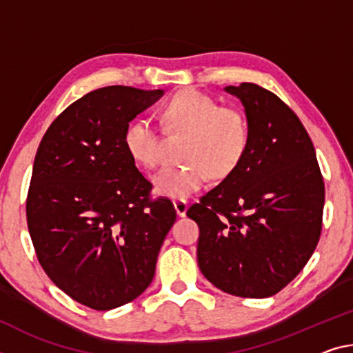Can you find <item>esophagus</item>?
Masks as SVG:
<instances>
[{
  "mask_svg": "<svg viewBox=\"0 0 353 353\" xmlns=\"http://www.w3.org/2000/svg\"><path fill=\"white\" fill-rule=\"evenodd\" d=\"M174 209H176V214L179 216H185L187 210H188V203L185 199H177V201H174Z\"/></svg>",
  "mask_w": 353,
  "mask_h": 353,
  "instance_id": "1",
  "label": "esophagus"
}]
</instances>
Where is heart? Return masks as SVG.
I'll return each instance as SVG.
<instances>
[{"label":"heart","instance_id":"obj_1","mask_svg":"<svg viewBox=\"0 0 353 353\" xmlns=\"http://www.w3.org/2000/svg\"><path fill=\"white\" fill-rule=\"evenodd\" d=\"M170 130L188 133L183 166H165L154 176L155 192L183 199L204 185L210 172L225 177L242 161L250 144V125L242 111L220 106L196 89H183L165 105ZM124 148L135 163L154 168L160 161V135L149 119H135L124 132Z\"/></svg>","mask_w":353,"mask_h":353}]
</instances>
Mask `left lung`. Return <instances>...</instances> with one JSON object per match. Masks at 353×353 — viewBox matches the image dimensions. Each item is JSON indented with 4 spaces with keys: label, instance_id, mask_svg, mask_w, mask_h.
Instances as JSON below:
<instances>
[{
    "label": "left lung",
    "instance_id": "1",
    "mask_svg": "<svg viewBox=\"0 0 353 353\" xmlns=\"http://www.w3.org/2000/svg\"><path fill=\"white\" fill-rule=\"evenodd\" d=\"M225 91L243 105L248 149L187 215L199 226L203 275L223 292L265 299L314 253L325 188L311 138L281 99L254 83Z\"/></svg>",
    "mask_w": 353,
    "mask_h": 353
}]
</instances>
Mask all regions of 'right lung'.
Returning a JSON list of instances; mask_svg holds the SVG:
<instances>
[{"label": "right lung", "instance_id": "add662e5", "mask_svg": "<svg viewBox=\"0 0 353 353\" xmlns=\"http://www.w3.org/2000/svg\"><path fill=\"white\" fill-rule=\"evenodd\" d=\"M106 86L61 113L39 144L26 201L28 229L50 279L78 303L108 311L152 283L176 221L124 148L128 122L163 96Z\"/></svg>", "mask_w": 353, "mask_h": 353}]
</instances>
